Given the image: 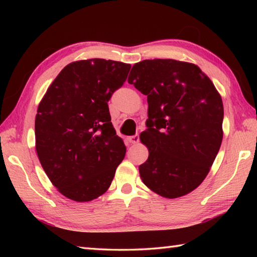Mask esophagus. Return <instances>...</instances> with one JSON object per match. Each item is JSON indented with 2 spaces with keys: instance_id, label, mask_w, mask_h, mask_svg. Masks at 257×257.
<instances>
[{
  "instance_id": "1",
  "label": "esophagus",
  "mask_w": 257,
  "mask_h": 257,
  "mask_svg": "<svg viewBox=\"0 0 257 257\" xmlns=\"http://www.w3.org/2000/svg\"><path fill=\"white\" fill-rule=\"evenodd\" d=\"M129 143H132V144H137V143L139 142V135H135V136H132L128 138Z\"/></svg>"
}]
</instances>
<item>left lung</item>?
Segmentation results:
<instances>
[{"instance_id": "8db88e82", "label": "left lung", "mask_w": 257, "mask_h": 257, "mask_svg": "<svg viewBox=\"0 0 257 257\" xmlns=\"http://www.w3.org/2000/svg\"><path fill=\"white\" fill-rule=\"evenodd\" d=\"M128 82L149 103L141 134L149 149L139 165L143 182L165 198L187 195L205 179L220 150L222 98L196 64L171 59L141 61Z\"/></svg>"}]
</instances>
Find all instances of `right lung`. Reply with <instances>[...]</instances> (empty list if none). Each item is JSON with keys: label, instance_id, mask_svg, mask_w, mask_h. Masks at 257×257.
Returning a JSON list of instances; mask_svg holds the SVG:
<instances>
[{"label": "right lung", "instance_id": "1", "mask_svg": "<svg viewBox=\"0 0 257 257\" xmlns=\"http://www.w3.org/2000/svg\"><path fill=\"white\" fill-rule=\"evenodd\" d=\"M130 64L89 59L69 63L47 88L35 119L36 152L63 196L89 202L108 189L125 155L107 102Z\"/></svg>", "mask_w": 257, "mask_h": 257}]
</instances>
